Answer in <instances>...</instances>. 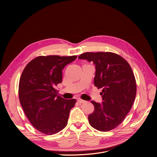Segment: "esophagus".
Masks as SVG:
<instances>
[{"instance_id": "1", "label": "esophagus", "mask_w": 157, "mask_h": 157, "mask_svg": "<svg viewBox=\"0 0 157 157\" xmlns=\"http://www.w3.org/2000/svg\"><path fill=\"white\" fill-rule=\"evenodd\" d=\"M78 102H79V103H80V104H83V103H84V102H85L86 101H84V100H82V99H81V98H78Z\"/></svg>"}]
</instances>
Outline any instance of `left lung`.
<instances>
[{
  "label": "left lung",
  "mask_w": 157,
  "mask_h": 157,
  "mask_svg": "<svg viewBox=\"0 0 157 157\" xmlns=\"http://www.w3.org/2000/svg\"><path fill=\"white\" fill-rule=\"evenodd\" d=\"M79 59L95 65L94 85L102 88L101 104L91 101L94 111L88 116L90 125L107 132L118 126L131 109L136 95V82L129 63L111 52H86Z\"/></svg>",
  "instance_id": "8db88e82"
}]
</instances>
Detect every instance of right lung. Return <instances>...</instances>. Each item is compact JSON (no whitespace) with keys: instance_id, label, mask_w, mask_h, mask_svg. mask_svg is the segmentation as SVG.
Returning <instances> with one entry per match:
<instances>
[{"instance_id":"1","label":"right lung","mask_w":157,"mask_h":157,"mask_svg":"<svg viewBox=\"0 0 157 157\" xmlns=\"http://www.w3.org/2000/svg\"><path fill=\"white\" fill-rule=\"evenodd\" d=\"M77 56H39L25 67L19 83V99L31 124L46 135L59 132L67 124L76 100L58 95L56 86L62 81V70Z\"/></svg>"}]
</instances>
